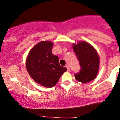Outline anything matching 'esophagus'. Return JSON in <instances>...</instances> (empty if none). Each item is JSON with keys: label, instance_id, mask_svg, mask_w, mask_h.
Listing matches in <instances>:
<instances>
[{"label": "esophagus", "instance_id": "1", "mask_svg": "<svg viewBox=\"0 0 120 120\" xmlns=\"http://www.w3.org/2000/svg\"><path fill=\"white\" fill-rule=\"evenodd\" d=\"M66 67L67 68V69L68 71H70V68H69V66H67H67H66Z\"/></svg>", "mask_w": 120, "mask_h": 120}]
</instances>
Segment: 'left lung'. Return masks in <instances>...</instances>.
Masks as SVG:
<instances>
[{"label": "left lung", "mask_w": 120, "mask_h": 120, "mask_svg": "<svg viewBox=\"0 0 120 120\" xmlns=\"http://www.w3.org/2000/svg\"><path fill=\"white\" fill-rule=\"evenodd\" d=\"M72 48L81 67L80 71L74 74L75 78L82 83L91 81L97 76L99 68L100 59L96 49L83 41L73 44Z\"/></svg>", "instance_id": "left-lung-1"}]
</instances>
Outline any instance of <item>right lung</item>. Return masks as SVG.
<instances>
[{"instance_id":"right-lung-1","label":"right lung","mask_w":120,"mask_h":120,"mask_svg":"<svg viewBox=\"0 0 120 120\" xmlns=\"http://www.w3.org/2000/svg\"><path fill=\"white\" fill-rule=\"evenodd\" d=\"M53 43L40 42L32 48L26 60L28 72L36 82L46 88L54 86L67 68L59 64V57L52 53Z\"/></svg>"}]
</instances>
